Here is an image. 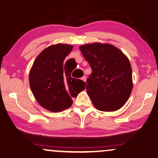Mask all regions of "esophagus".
<instances>
[{"mask_svg": "<svg viewBox=\"0 0 158 158\" xmlns=\"http://www.w3.org/2000/svg\"><path fill=\"white\" fill-rule=\"evenodd\" d=\"M81 79H82L84 81H86V80H87V77H86V76H84V77H81Z\"/></svg>", "mask_w": 158, "mask_h": 158, "instance_id": "obj_1", "label": "esophagus"}]
</instances>
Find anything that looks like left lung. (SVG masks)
<instances>
[{"mask_svg":"<svg viewBox=\"0 0 158 158\" xmlns=\"http://www.w3.org/2000/svg\"><path fill=\"white\" fill-rule=\"evenodd\" d=\"M79 49L92 71L86 89L94 106L101 111L118 110L129 99L133 88L129 59L109 44H87Z\"/></svg>","mask_w":158,"mask_h":158,"instance_id":"left-lung-1","label":"left lung"}]
</instances>
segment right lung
Returning <instances> with one entry per match:
<instances>
[{
	"label": "right lung",
	"instance_id": "obj_1",
	"mask_svg": "<svg viewBox=\"0 0 158 158\" xmlns=\"http://www.w3.org/2000/svg\"><path fill=\"white\" fill-rule=\"evenodd\" d=\"M72 45L57 44L48 47L37 56L29 74L31 92L41 106L52 112L69 108L71 98L85 89L86 83L71 77V58H65L72 50Z\"/></svg>",
	"mask_w": 158,
	"mask_h": 158
}]
</instances>
